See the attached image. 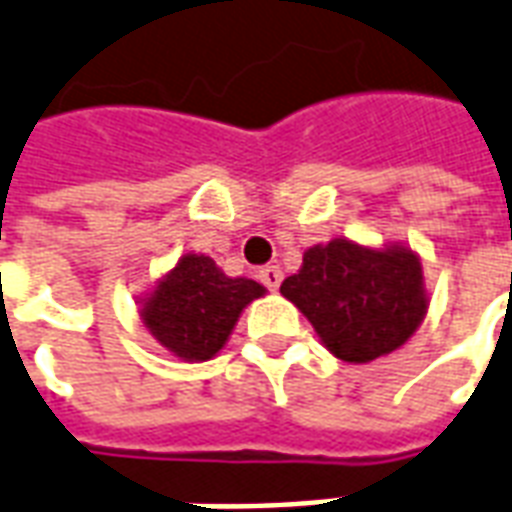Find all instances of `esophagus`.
Returning <instances> with one entry per match:
<instances>
[{
	"label": "esophagus",
	"mask_w": 512,
	"mask_h": 512,
	"mask_svg": "<svg viewBox=\"0 0 512 512\" xmlns=\"http://www.w3.org/2000/svg\"><path fill=\"white\" fill-rule=\"evenodd\" d=\"M257 279L263 282V285L268 287V290H276V287L282 285V279H285V274H282V268L279 266H266L260 268V274H257Z\"/></svg>",
	"instance_id": "34e87169"
}]
</instances>
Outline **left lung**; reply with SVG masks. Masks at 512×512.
Here are the masks:
<instances>
[{"label":"left lung","mask_w":512,"mask_h":512,"mask_svg":"<svg viewBox=\"0 0 512 512\" xmlns=\"http://www.w3.org/2000/svg\"><path fill=\"white\" fill-rule=\"evenodd\" d=\"M279 293L301 309L325 350L347 363L399 350L429 312L423 263L404 244H314Z\"/></svg>","instance_id":"8db88e82"}]
</instances>
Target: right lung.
Instances as JSON below:
<instances>
[{"label": "right lung", "mask_w": 512, "mask_h": 512, "mask_svg": "<svg viewBox=\"0 0 512 512\" xmlns=\"http://www.w3.org/2000/svg\"><path fill=\"white\" fill-rule=\"evenodd\" d=\"M260 295L266 287L255 279L227 276L211 257L187 252L140 298V320L176 358L200 363L225 347L241 312Z\"/></svg>", "instance_id": "obj_1"}]
</instances>
